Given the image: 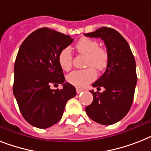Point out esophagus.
Returning <instances> with one entry per match:
<instances>
[{
  "instance_id": "esophagus-1",
  "label": "esophagus",
  "mask_w": 151,
  "mask_h": 151,
  "mask_svg": "<svg viewBox=\"0 0 151 151\" xmlns=\"http://www.w3.org/2000/svg\"><path fill=\"white\" fill-rule=\"evenodd\" d=\"M76 91H77V94H80V93H81L84 91L82 89H80V88H77V90Z\"/></svg>"
}]
</instances>
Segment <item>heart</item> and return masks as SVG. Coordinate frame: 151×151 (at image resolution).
Masks as SVG:
<instances>
[{"mask_svg": "<svg viewBox=\"0 0 151 151\" xmlns=\"http://www.w3.org/2000/svg\"><path fill=\"white\" fill-rule=\"evenodd\" d=\"M75 50L80 54L86 55L85 65L86 67H94L99 71H102L107 67L109 63V54L107 50L99 46L96 40L89 38H81L75 44ZM58 62L60 67L65 71L71 69L73 57L70 50L65 48L58 55ZM95 78L94 68L89 67L84 70H73L67 75L69 83L78 87L84 88Z\"/></svg>", "mask_w": 151, "mask_h": 151, "instance_id": "1", "label": "heart"}]
</instances>
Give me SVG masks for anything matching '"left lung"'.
Here are the masks:
<instances>
[{
	"mask_svg": "<svg viewBox=\"0 0 151 151\" xmlns=\"http://www.w3.org/2000/svg\"><path fill=\"white\" fill-rule=\"evenodd\" d=\"M84 35L101 38L109 54L106 70L92 84L94 88L103 87L105 91H90L94 99L85 108L86 113L98 123L114 124L124 118L133 103L137 81L135 59L127 40L115 29L102 27Z\"/></svg>",
	"mask_w": 151,
	"mask_h": 151,
	"instance_id": "8db88e82",
	"label": "left lung"
}]
</instances>
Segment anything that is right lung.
Segmentation results:
<instances>
[{
	"label": "right lung",
	"mask_w": 151,
	"mask_h": 151,
	"mask_svg": "<svg viewBox=\"0 0 151 151\" xmlns=\"http://www.w3.org/2000/svg\"><path fill=\"white\" fill-rule=\"evenodd\" d=\"M73 39L42 28L32 32L21 45L14 67L13 93L24 119L33 127L46 129L61 119L67 101L76 95L75 88L65 83L58 62L61 50ZM62 84V89L51 85Z\"/></svg>",
	"instance_id": "obj_1"
}]
</instances>
